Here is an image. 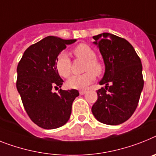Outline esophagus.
I'll return each mask as SVG.
<instances>
[{"mask_svg": "<svg viewBox=\"0 0 156 156\" xmlns=\"http://www.w3.org/2000/svg\"><path fill=\"white\" fill-rule=\"evenodd\" d=\"M86 93V90H80V91H79V94H80L81 95H84Z\"/></svg>", "mask_w": 156, "mask_h": 156, "instance_id": "obj_1", "label": "esophagus"}]
</instances>
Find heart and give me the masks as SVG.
Instances as JSON below:
<instances>
[{"label":"heart","instance_id":"1","mask_svg":"<svg viewBox=\"0 0 156 156\" xmlns=\"http://www.w3.org/2000/svg\"><path fill=\"white\" fill-rule=\"evenodd\" d=\"M74 54L78 59L84 60L83 66L84 74L80 75L71 76L66 82V85L69 88L82 90L88 87L96 78V75H99L102 73L103 66L96 58V53L90 46L85 44L78 45L74 49ZM56 70L60 76L67 78L71 72V62L65 52H62L56 59Z\"/></svg>","mask_w":156,"mask_h":156}]
</instances>
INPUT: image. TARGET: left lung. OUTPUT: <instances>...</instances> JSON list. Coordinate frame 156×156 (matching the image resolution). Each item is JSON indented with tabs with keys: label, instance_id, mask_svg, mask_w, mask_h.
Here are the masks:
<instances>
[{
	"label": "left lung",
	"instance_id": "8db88e82",
	"mask_svg": "<svg viewBox=\"0 0 156 156\" xmlns=\"http://www.w3.org/2000/svg\"><path fill=\"white\" fill-rule=\"evenodd\" d=\"M93 39L105 68L99 84L105 86L97 91L98 100L91 110L101 123L120 125L130 118L138 105L144 88L141 60L123 38L104 32Z\"/></svg>",
	"mask_w": 156,
	"mask_h": 156
}]
</instances>
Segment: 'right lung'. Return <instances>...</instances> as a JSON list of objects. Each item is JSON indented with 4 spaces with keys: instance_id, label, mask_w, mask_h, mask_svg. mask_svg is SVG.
Here are the masks:
<instances>
[{
    "instance_id": "add662e5",
    "label": "right lung",
    "mask_w": 156,
    "mask_h": 156,
    "mask_svg": "<svg viewBox=\"0 0 156 156\" xmlns=\"http://www.w3.org/2000/svg\"><path fill=\"white\" fill-rule=\"evenodd\" d=\"M77 40H62L48 36L26 50L17 66L16 88L23 107L31 120L45 129H54L67 122L72 103L79 95L78 90L52 88L62 86L63 80L56 70V59L66 45Z\"/></svg>"
}]
</instances>
